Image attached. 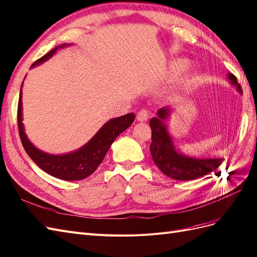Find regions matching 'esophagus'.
I'll return each instance as SVG.
<instances>
[{"mask_svg":"<svg viewBox=\"0 0 257 257\" xmlns=\"http://www.w3.org/2000/svg\"><path fill=\"white\" fill-rule=\"evenodd\" d=\"M136 118H137V120L140 121V122L147 121L148 118H149V112H148V110L145 109V108H144V109H140V110L137 112V114H136Z\"/></svg>","mask_w":257,"mask_h":257,"instance_id":"esophagus-1","label":"esophagus"}]
</instances>
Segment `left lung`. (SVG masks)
I'll list each match as a JSON object with an SVG mask.
<instances>
[{
  "label": "left lung",
  "instance_id": "obj_1",
  "mask_svg": "<svg viewBox=\"0 0 257 257\" xmlns=\"http://www.w3.org/2000/svg\"><path fill=\"white\" fill-rule=\"evenodd\" d=\"M228 79L241 93V86L237 83L236 76L229 73ZM169 114V107H163L157 111L156 117L150 120V126L152 130L150 152L155 165L167 176L178 181L196 180L216 170L223 163V158H192L176 151L165 125V120Z\"/></svg>",
  "mask_w": 257,
  "mask_h": 257
}]
</instances>
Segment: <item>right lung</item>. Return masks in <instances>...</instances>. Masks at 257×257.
Here are the masks:
<instances>
[{"instance_id": "add662e5", "label": "right lung", "mask_w": 257, "mask_h": 257, "mask_svg": "<svg viewBox=\"0 0 257 257\" xmlns=\"http://www.w3.org/2000/svg\"><path fill=\"white\" fill-rule=\"evenodd\" d=\"M57 48L53 49L46 55L35 61L31 67L46 61L54 54ZM21 94L22 92L20 91L19 102H18L17 120L20 139L24 150L44 172L65 181L83 180L92 174L103 162L113 140L122 132H124L135 119L134 113H126L124 116L111 119L107 123H105L103 127L96 133L89 143L77 150V151L65 155H51L43 153L37 148H35L25 135L22 123Z\"/></svg>"}]
</instances>
